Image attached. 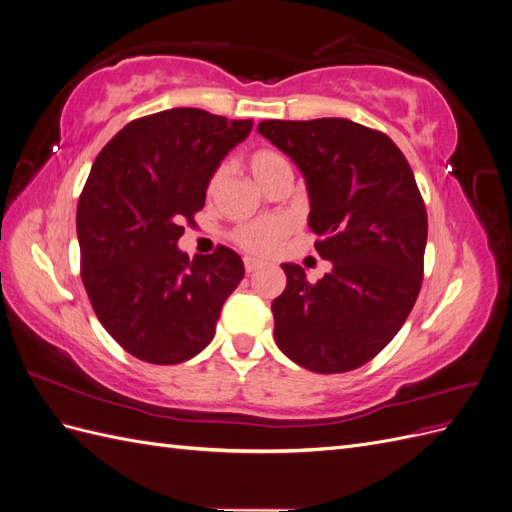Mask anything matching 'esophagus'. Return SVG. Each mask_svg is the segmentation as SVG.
Masks as SVG:
<instances>
[{
  "mask_svg": "<svg viewBox=\"0 0 512 512\" xmlns=\"http://www.w3.org/2000/svg\"><path fill=\"white\" fill-rule=\"evenodd\" d=\"M243 265H245V271H247V273H254L256 269L262 267V260L252 258V256H245V258H243Z\"/></svg>",
  "mask_w": 512,
  "mask_h": 512,
  "instance_id": "1",
  "label": "esophagus"
}]
</instances>
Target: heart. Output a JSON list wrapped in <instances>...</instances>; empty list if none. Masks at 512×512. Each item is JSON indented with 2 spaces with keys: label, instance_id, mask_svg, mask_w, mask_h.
<instances>
[{
  "label": "heart",
  "instance_id": "heart-1",
  "mask_svg": "<svg viewBox=\"0 0 512 512\" xmlns=\"http://www.w3.org/2000/svg\"><path fill=\"white\" fill-rule=\"evenodd\" d=\"M250 170L254 179L265 185L269 179L275 175L284 173V170H290V164L286 162L284 156L275 153L271 149H262L256 151L250 158ZM226 179V166H220L209 179V194H215ZM290 230V222L284 218H265V220H256L252 224H245L237 230V241L241 247H245L247 252L252 254H271L277 250V245L282 243L284 235Z\"/></svg>",
  "mask_w": 512,
  "mask_h": 512
}]
</instances>
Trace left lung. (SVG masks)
Listing matches in <instances>:
<instances>
[{
    "label": "left lung",
    "mask_w": 512,
    "mask_h": 512,
    "mask_svg": "<svg viewBox=\"0 0 512 512\" xmlns=\"http://www.w3.org/2000/svg\"><path fill=\"white\" fill-rule=\"evenodd\" d=\"M258 132L301 170L307 226L331 262L316 284L282 265L277 348L316 374L361 367L404 327L421 290L427 211L412 168L389 136L350 119H271Z\"/></svg>",
    "instance_id": "1"
}]
</instances>
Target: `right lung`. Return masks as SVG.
Returning a JSON list of instances; mask_svg holds the SVG:
<instances>
[{
    "label": "right lung",
    "mask_w": 512,
    "mask_h": 512,
    "mask_svg": "<svg viewBox=\"0 0 512 512\" xmlns=\"http://www.w3.org/2000/svg\"><path fill=\"white\" fill-rule=\"evenodd\" d=\"M252 126L168 108L130 121L91 166L76 209L81 277L102 327L136 359L175 365L205 350L243 280L237 252L188 258L177 241Z\"/></svg>",
    "instance_id": "obj_1"
}]
</instances>
